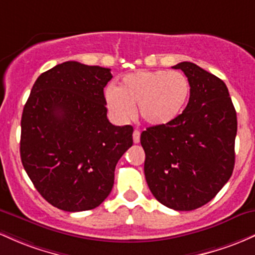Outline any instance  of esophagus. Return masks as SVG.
<instances>
[{
  "label": "esophagus",
  "instance_id": "34e87169",
  "mask_svg": "<svg viewBox=\"0 0 255 255\" xmlns=\"http://www.w3.org/2000/svg\"><path fill=\"white\" fill-rule=\"evenodd\" d=\"M132 138H133V142L135 143H138L139 142V138H141V132H139L138 130H135L132 133Z\"/></svg>",
  "mask_w": 255,
  "mask_h": 255
}]
</instances>
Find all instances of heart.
<instances>
[{"instance_id":"heart-1","label":"heart","mask_w":255,"mask_h":255,"mask_svg":"<svg viewBox=\"0 0 255 255\" xmlns=\"http://www.w3.org/2000/svg\"><path fill=\"white\" fill-rule=\"evenodd\" d=\"M106 105L113 118L125 123L135 116L153 127L170 124L181 116L190 96V82L181 72L138 71L123 77L119 87H108Z\"/></svg>"}]
</instances>
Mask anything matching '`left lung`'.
Masks as SVG:
<instances>
[{
    "label": "left lung",
    "mask_w": 255,
    "mask_h": 255,
    "mask_svg": "<svg viewBox=\"0 0 255 255\" xmlns=\"http://www.w3.org/2000/svg\"><path fill=\"white\" fill-rule=\"evenodd\" d=\"M172 68L189 79V102L174 122L141 133L144 174L160 204L193 211L210 202L233 174L236 111L218 77L188 61Z\"/></svg>",
    "instance_id": "8db88e82"
}]
</instances>
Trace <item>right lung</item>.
<instances>
[{"label":"right lung","mask_w":255,"mask_h":255,"mask_svg":"<svg viewBox=\"0 0 255 255\" xmlns=\"http://www.w3.org/2000/svg\"><path fill=\"white\" fill-rule=\"evenodd\" d=\"M110 68L66 61L42 73L21 117L20 158L41 195L59 210L81 212L110 195L114 170L132 145L131 125L107 119Z\"/></svg>","instance_id":"obj_1"}]
</instances>
